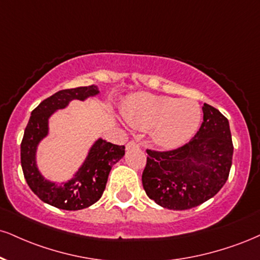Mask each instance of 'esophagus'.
<instances>
[{"label":"esophagus","mask_w":260,"mask_h":260,"mask_svg":"<svg viewBox=\"0 0 260 260\" xmlns=\"http://www.w3.org/2000/svg\"><path fill=\"white\" fill-rule=\"evenodd\" d=\"M138 148H139V144L136 143V142H129V143H127V145H126V149L127 150L138 149Z\"/></svg>","instance_id":"esophagus-1"}]
</instances>
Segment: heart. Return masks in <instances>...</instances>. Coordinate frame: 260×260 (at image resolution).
<instances>
[{
  "label": "heart",
  "instance_id": "heart-1",
  "mask_svg": "<svg viewBox=\"0 0 260 260\" xmlns=\"http://www.w3.org/2000/svg\"><path fill=\"white\" fill-rule=\"evenodd\" d=\"M122 115L131 127L151 128L152 138L158 145L177 148L192 138L202 114L193 99L139 93L127 100Z\"/></svg>",
  "mask_w": 260,
  "mask_h": 260
}]
</instances>
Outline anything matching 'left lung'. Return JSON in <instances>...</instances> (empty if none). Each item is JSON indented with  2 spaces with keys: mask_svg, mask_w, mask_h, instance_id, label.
Segmentation results:
<instances>
[{
  "mask_svg": "<svg viewBox=\"0 0 260 260\" xmlns=\"http://www.w3.org/2000/svg\"><path fill=\"white\" fill-rule=\"evenodd\" d=\"M202 111L201 127L189 143L168 151L146 149L143 186L161 207H196L226 183L234 152L229 121L208 104H203Z\"/></svg>",
  "mask_w": 260,
  "mask_h": 260,
  "instance_id": "obj_1",
  "label": "left lung"
}]
</instances>
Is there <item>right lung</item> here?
Returning <instances> with one entry per match:
<instances>
[{
	"label": "right lung",
	"instance_id": "right-lung-1",
	"mask_svg": "<svg viewBox=\"0 0 260 260\" xmlns=\"http://www.w3.org/2000/svg\"><path fill=\"white\" fill-rule=\"evenodd\" d=\"M96 86L62 89L40 103L31 112L20 144L21 168L27 185L39 199L48 205L67 211L87 208L104 192L112 166L124 155V145L98 139L89 150L86 161L67 183L46 180L36 167V149L48 133V118L58 109H64L74 99L84 100L98 94Z\"/></svg>",
	"mask_w": 260,
	"mask_h": 260
}]
</instances>
